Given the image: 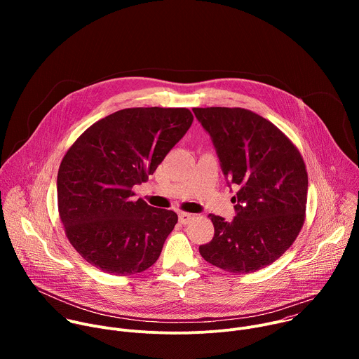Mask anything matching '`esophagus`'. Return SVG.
I'll return each instance as SVG.
<instances>
[{
	"label": "esophagus",
	"instance_id": "1",
	"mask_svg": "<svg viewBox=\"0 0 359 359\" xmlns=\"http://www.w3.org/2000/svg\"><path fill=\"white\" fill-rule=\"evenodd\" d=\"M193 219V216L190 215V213H179V222L182 223V224H187L190 220Z\"/></svg>",
	"mask_w": 359,
	"mask_h": 359
}]
</instances>
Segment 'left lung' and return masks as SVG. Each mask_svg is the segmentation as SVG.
Here are the masks:
<instances>
[{"label": "left lung", "instance_id": "left-lung-1", "mask_svg": "<svg viewBox=\"0 0 359 359\" xmlns=\"http://www.w3.org/2000/svg\"><path fill=\"white\" fill-rule=\"evenodd\" d=\"M216 146L224 176L238 186L237 216L209 215L210 243L198 247L208 263L248 274L278 260L305 222L309 175L297 146L274 123L243 108H193Z\"/></svg>", "mask_w": 359, "mask_h": 359}]
</instances>
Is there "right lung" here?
<instances>
[{
    "label": "right lung",
    "instance_id": "obj_1",
    "mask_svg": "<svg viewBox=\"0 0 359 359\" xmlns=\"http://www.w3.org/2000/svg\"><path fill=\"white\" fill-rule=\"evenodd\" d=\"M186 108H128L89 126L60 165L58 212L72 247L112 276L155 264L177 223L172 210L133 200L191 126Z\"/></svg>",
    "mask_w": 359,
    "mask_h": 359
}]
</instances>
